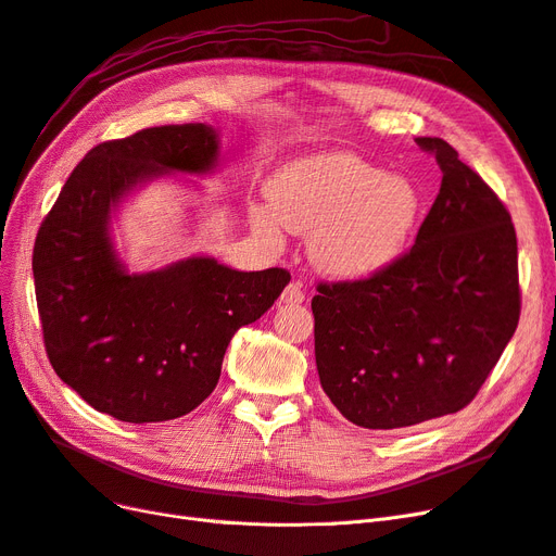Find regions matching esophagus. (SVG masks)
I'll return each mask as SVG.
<instances>
[{
	"instance_id": "1",
	"label": "esophagus",
	"mask_w": 556,
	"mask_h": 556,
	"mask_svg": "<svg viewBox=\"0 0 556 556\" xmlns=\"http://www.w3.org/2000/svg\"><path fill=\"white\" fill-rule=\"evenodd\" d=\"M303 299H305V294H303V287H301V282H290L282 290V294H280V301L282 303H303Z\"/></svg>"
}]
</instances>
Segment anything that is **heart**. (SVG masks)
Segmentation results:
<instances>
[{"label":"heart","mask_w":556,"mask_h":556,"mask_svg":"<svg viewBox=\"0 0 556 556\" xmlns=\"http://www.w3.org/2000/svg\"><path fill=\"white\" fill-rule=\"evenodd\" d=\"M269 206L253 204L257 235L278 241L280 225L311 232L308 255L336 278H368L391 266L409 243L420 208L416 186L348 151H327L278 169L266 186Z\"/></svg>","instance_id":"obj_1"}]
</instances>
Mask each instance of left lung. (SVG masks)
<instances>
[{
    "label": "left lung",
    "instance_id": "obj_1",
    "mask_svg": "<svg viewBox=\"0 0 556 556\" xmlns=\"http://www.w3.org/2000/svg\"><path fill=\"white\" fill-rule=\"evenodd\" d=\"M442 188L414 245L313 299L321 389L354 426L395 430L460 412L518 329V239L508 208L442 138H416Z\"/></svg>",
    "mask_w": 556,
    "mask_h": 556
}]
</instances>
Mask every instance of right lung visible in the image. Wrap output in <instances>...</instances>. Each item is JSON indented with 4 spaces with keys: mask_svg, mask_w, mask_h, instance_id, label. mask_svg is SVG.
Segmentation results:
<instances>
[{
    "mask_svg": "<svg viewBox=\"0 0 556 556\" xmlns=\"http://www.w3.org/2000/svg\"><path fill=\"white\" fill-rule=\"evenodd\" d=\"M218 132L169 124L93 147L66 179L34 243V285L46 352L85 402L126 424L193 412L218 384L232 336L260 319L290 271H237L188 257L128 274L110 239V214L140 184L206 175Z\"/></svg>",
    "mask_w": 556,
    "mask_h": 556,
    "instance_id": "right-lung-1",
    "label": "right lung"
}]
</instances>
